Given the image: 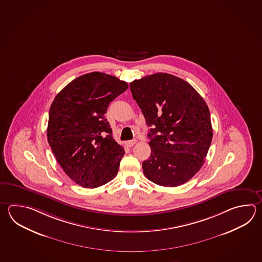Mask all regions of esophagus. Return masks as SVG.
Returning <instances> with one entry per match:
<instances>
[{"label": "esophagus", "mask_w": 262, "mask_h": 262, "mask_svg": "<svg viewBox=\"0 0 262 262\" xmlns=\"http://www.w3.org/2000/svg\"><path fill=\"white\" fill-rule=\"evenodd\" d=\"M135 143H136V140H130V141L125 142V144H126L128 147H132Z\"/></svg>", "instance_id": "esophagus-1"}]
</instances>
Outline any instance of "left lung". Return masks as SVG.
<instances>
[{"mask_svg":"<svg viewBox=\"0 0 262 262\" xmlns=\"http://www.w3.org/2000/svg\"><path fill=\"white\" fill-rule=\"evenodd\" d=\"M129 88L150 127L144 176L162 187L181 186L203 167L212 142L206 102L192 85L170 74L144 76Z\"/></svg>","mask_w":262,"mask_h":262,"instance_id":"obj_1","label":"left lung"}]
</instances>
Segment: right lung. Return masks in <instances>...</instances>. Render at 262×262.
<instances>
[{"label": "right lung", "mask_w": 262, "mask_h": 262, "mask_svg": "<svg viewBox=\"0 0 262 262\" xmlns=\"http://www.w3.org/2000/svg\"><path fill=\"white\" fill-rule=\"evenodd\" d=\"M125 81L100 72L81 75L55 97L47 134L56 160L82 187H101L118 173L124 148L105 118L109 103L128 89Z\"/></svg>", "instance_id": "obj_1"}]
</instances>
